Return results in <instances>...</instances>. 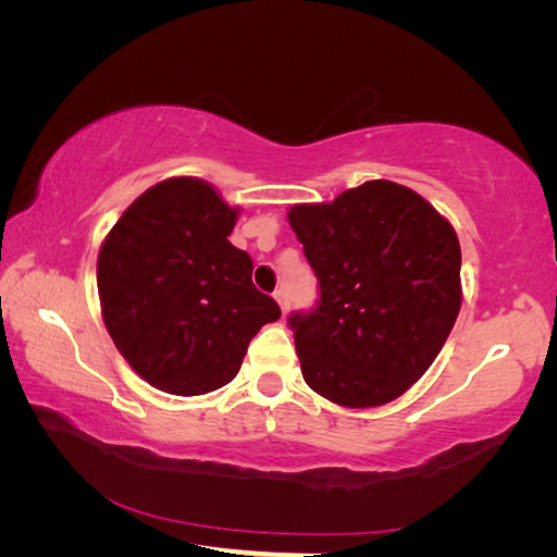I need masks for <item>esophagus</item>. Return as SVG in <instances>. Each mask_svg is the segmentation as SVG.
Masks as SVG:
<instances>
[{"mask_svg": "<svg viewBox=\"0 0 557 557\" xmlns=\"http://www.w3.org/2000/svg\"><path fill=\"white\" fill-rule=\"evenodd\" d=\"M275 299H277V305L282 309V317H285L287 314V295H285V289H277L275 292Z\"/></svg>", "mask_w": 557, "mask_h": 557, "instance_id": "34e87169", "label": "esophagus"}]
</instances>
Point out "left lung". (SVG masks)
<instances>
[{
  "label": "left lung",
  "instance_id": "1",
  "mask_svg": "<svg viewBox=\"0 0 557 557\" xmlns=\"http://www.w3.org/2000/svg\"><path fill=\"white\" fill-rule=\"evenodd\" d=\"M287 221L319 277L292 314L301 375L342 408H379L422 379L461 307L457 233L412 188L373 178Z\"/></svg>",
  "mask_w": 557,
  "mask_h": 557
}]
</instances>
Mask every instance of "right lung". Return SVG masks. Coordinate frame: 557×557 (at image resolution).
<instances>
[{"label":"right lung","mask_w":557,"mask_h":557,"mask_svg":"<svg viewBox=\"0 0 557 557\" xmlns=\"http://www.w3.org/2000/svg\"><path fill=\"white\" fill-rule=\"evenodd\" d=\"M240 209L196 176L149 186L98 252L102 322L132 371L172 395L231 383L250 338L280 319L228 240Z\"/></svg>","instance_id":"1"}]
</instances>
